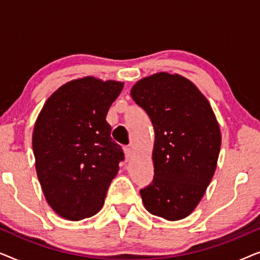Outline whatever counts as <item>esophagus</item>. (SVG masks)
Here are the masks:
<instances>
[{
    "label": "esophagus",
    "instance_id": "1",
    "mask_svg": "<svg viewBox=\"0 0 260 260\" xmlns=\"http://www.w3.org/2000/svg\"><path fill=\"white\" fill-rule=\"evenodd\" d=\"M124 154H125L126 161H130V159L133 158V156H134L133 149H131L130 147H125V148H124Z\"/></svg>",
    "mask_w": 260,
    "mask_h": 260
}]
</instances>
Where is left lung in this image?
<instances>
[{"label": "left lung", "instance_id": "obj_1", "mask_svg": "<svg viewBox=\"0 0 260 260\" xmlns=\"http://www.w3.org/2000/svg\"><path fill=\"white\" fill-rule=\"evenodd\" d=\"M131 97L150 117L155 130V176L141 190L145 209L168 221L197 208L214 175L221 133L208 99L181 74L142 78Z\"/></svg>", "mask_w": 260, "mask_h": 260}]
</instances>
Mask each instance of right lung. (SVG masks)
<instances>
[{
  "label": "right lung",
  "mask_w": 260,
  "mask_h": 260,
  "mask_svg": "<svg viewBox=\"0 0 260 260\" xmlns=\"http://www.w3.org/2000/svg\"><path fill=\"white\" fill-rule=\"evenodd\" d=\"M124 83L93 76L67 81L49 95L35 122V169L47 204L78 221L97 214L124 152L106 122Z\"/></svg>",
  "instance_id": "add662e5"
}]
</instances>
